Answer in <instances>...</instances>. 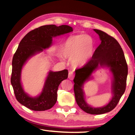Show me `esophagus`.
<instances>
[{"label": "esophagus", "mask_w": 135, "mask_h": 135, "mask_svg": "<svg viewBox=\"0 0 135 135\" xmlns=\"http://www.w3.org/2000/svg\"><path fill=\"white\" fill-rule=\"evenodd\" d=\"M74 77V74L73 71H71L69 73V74H68V78L70 80H73Z\"/></svg>", "instance_id": "esophagus-1"}]
</instances>
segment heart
<instances>
[{"label": "heart", "instance_id": "heart-1", "mask_svg": "<svg viewBox=\"0 0 135 135\" xmlns=\"http://www.w3.org/2000/svg\"><path fill=\"white\" fill-rule=\"evenodd\" d=\"M94 53V43L89 35L71 36L61 48V54L65 58L71 59L74 65L83 67L92 59Z\"/></svg>", "mask_w": 135, "mask_h": 135}]
</instances>
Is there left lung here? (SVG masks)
Instances as JSON below:
<instances>
[{
  "instance_id": "left-lung-1",
  "label": "left lung",
  "mask_w": 135,
  "mask_h": 135,
  "mask_svg": "<svg viewBox=\"0 0 135 135\" xmlns=\"http://www.w3.org/2000/svg\"><path fill=\"white\" fill-rule=\"evenodd\" d=\"M93 30L99 36L101 43L95 50L89 62L75 71L74 91L77 104L82 110L90 114H102L113 110L124 93L128 68L124 52L117 40L99 30ZM99 66L109 67L112 73L113 97L107 106L93 108L85 102L82 88L84 82L90 78L91 73Z\"/></svg>"
}]
</instances>
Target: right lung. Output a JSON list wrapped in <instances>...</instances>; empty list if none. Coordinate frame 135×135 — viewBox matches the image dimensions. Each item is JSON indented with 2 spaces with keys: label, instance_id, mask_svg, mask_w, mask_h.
I'll return each instance as SVG.
<instances>
[{
  "label": "right lung",
  "instance_id": "obj_1",
  "mask_svg": "<svg viewBox=\"0 0 135 135\" xmlns=\"http://www.w3.org/2000/svg\"><path fill=\"white\" fill-rule=\"evenodd\" d=\"M73 31L71 27L46 25L33 30L24 36L18 45L12 59L11 82L16 99L20 104L33 111L51 109L57 100V90L61 81L68 78V71H49L44 88L38 97L32 98L24 92L21 83L22 68L26 61L36 54L42 52L52 45V37Z\"/></svg>",
  "mask_w": 135,
  "mask_h": 135
}]
</instances>
